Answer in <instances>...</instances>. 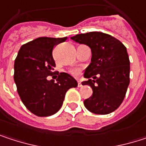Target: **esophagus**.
I'll list each match as a JSON object with an SVG mask.
<instances>
[{
    "label": "esophagus",
    "instance_id": "esophagus-1",
    "mask_svg": "<svg viewBox=\"0 0 146 146\" xmlns=\"http://www.w3.org/2000/svg\"><path fill=\"white\" fill-rule=\"evenodd\" d=\"M78 87H82V84H81L80 82H78Z\"/></svg>",
    "mask_w": 146,
    "mask_h": 146
}]
</instances>
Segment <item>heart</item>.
<instances>
[{
	"instance_id": "1",
	"label": "heart",
	"mask_w": 146,
	"mask_h": 146,
	"mask_svg": "<svg viewBox=\"0 0 146 146\" xmlns=\"http://www.w3.org/2000/svg\"><path fill=\"white\" fill-rule=\"evenodd\" d=\"M70 73L74 75V76H78L80 74V69L79 68H73L72 70H70Z\"/></svg>"
}]
</instances>
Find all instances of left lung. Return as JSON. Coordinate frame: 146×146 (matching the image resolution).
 <instances>
[{"mask_svg": "<svg viewBox=\"0 0 146 146\" xmlns=\"http://www.w3.org/2000/svg\"><path fill=\"white\" fill-rule=\"evenodd\" d=\"M71 39L91 49V62L83 85L92 88V96L84 106L95 114L106 115L117 110L123 101L129 84L130 62L127 49L121 41L102 32L77 35Z\"/></svg>", "mask_w": 146, "mask_h": 146, "instance_id": "left-lung-1", "label": "left lung"}]
</instances>
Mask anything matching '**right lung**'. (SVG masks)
I'll list each match as a JSON object with an SVG mask.
<instances>
[{"label": "right lung", "mask_w": 146, "mask_h": 146, "mask_svg": "<svg viewBox=\"0 0 146 146\" xmlns=\"http://www.w3.org/2000/svg\"><path fill=\"white\" fill-rule=\"evenodd\" d=\"M68 38L40 37L23 44L14 62V82L17 93L26 108L38 117L56 113L62 106L67 91L78 86L77 81L67 73H57V79L48 80L52 76L55 61L52 50L55 45Z\"/></svg>", "instance_id": "right-lung-1"}]
</instances>
